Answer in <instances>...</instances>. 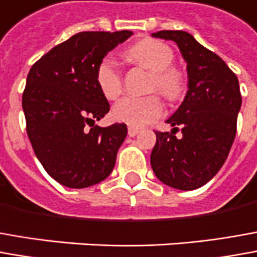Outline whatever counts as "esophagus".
<instances>
[{"label": "esophagus", "mask_w": 257, "mask_h": 257, "mask_svg": "<svg viewBox=\"0 0 257 257\" xmlns=\"http://www.w3.org/2000/svg\"><path fill=\"white\" fill-rule=\"evenodd\" d=\"M139 128H134V127H128V132H127V134L130 136V137H134V136H137L139 134Z\"/></svg>", "instance_id": "obj_1"}]
</instances>
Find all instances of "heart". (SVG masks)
I'll list each match as a JSON object with an SVG mask.
<instances>
[{
	"mask_svg": "<svg viewBox=\"0 0 257 257\" xmlns=\"http://www.w3.org/2000/svg\"><path fill=\"white\" fill-rule=\"evenodd\" d=\"M125 57L152 72L151 91H158L171 100L179 99L186 89L185 77L178 68L171 67L175 60L173 50L157 39H144L125 51ZM96 84L107 99H116L123 91L121 74L117 63L106 56L96 68ZM164 105L157 95L146 98L127 96L111 109V117L130 127H143L162 116Z\"/></svg>",
	"mask_w": 257,
	"mask_h": 257,
	"instance_id": "obj_1",
	"label": "heart"
}]
</instances>
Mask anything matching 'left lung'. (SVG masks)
<instances>
[{
  "label": "left lung",
  "instance_id": "1",
  "mask_svg": "<svg viewBox=\"0 0 257 257\" xmlns=\"http://www.w3.org/2000/svg\"><path fill=\"white\" fill-rule=\"evenodd\" d=\"M154 37L173 40L187 63V93L166 123L172 132H155L151 166L162 183L194 190L217 175L236 134L242 105L238 78L225 61L183 31H159ZM180 130L182 137L174 134Z\"/></svg>",
  "mask_w": 257,
  "mask_h": 257
}]
</instances>
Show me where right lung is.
Segmentation results:
<instances>
[{"label":"right lung","instance_id":"1","mask_svg":"<svg viewBox=\"0 0 257 257\" xmlns=\"http://www.w3.org/2000/svg\"><path fill=\"white\" fill-rule=\"evenodd\" d=\"M133 32H79L32 65L22 107L33 151L58 183L84 189L105 180L127 136L124 123L99 127L110 106L96 68Z\"/></svg>","mask_w":257,"mask_h":257}]
</instances>
